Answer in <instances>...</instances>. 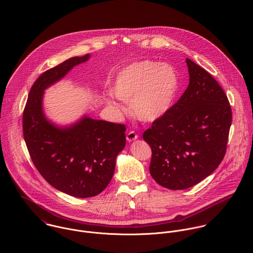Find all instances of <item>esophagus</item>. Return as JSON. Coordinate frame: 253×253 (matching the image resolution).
<instances>
[{"label":"esophagus","instance_id":"1","mask_svg":"<svg viewBox=\"0 0 253 253\" xmlns=\"http://www.w3.org/2000/svg\"><path fill=\"white\" fill-rule=\"evenodd\" d=\"M126 139L129 143L133 142V141H136L138 139V135L134 132V131H130L127 135H126Z\"/></svg>","mask_w":253,"mask_h":253}]
</instances>
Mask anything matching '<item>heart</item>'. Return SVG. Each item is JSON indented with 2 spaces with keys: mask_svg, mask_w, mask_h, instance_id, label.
Wrapping results in <instances>:
<instances>
[{
  "mask_svg": "<svg viewBox=\"0 0 253 253\" xmlns=\"http://www.w3.org/2000/svg\"><path fill=\"white\" fill-rule=\"evenodd\" d=\"M179 85L178 73L171 64L146 59L120 70L113 80L111 92L117 99L130 102L135 117L152 123L170 110ZM107 102L115 105L110 99Z\"/></svg>",
  "mask_w": 253,
  "mask_h": 253,
  "instance_id": "heart-1",
  "label": "heart"
}]
</instances>
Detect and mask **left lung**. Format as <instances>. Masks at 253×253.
I'll return each mask as SVG.
<instances>
[{"instance_id":"left-lung-1","label":"left lung","mask_w":253,"mask_h":253,"mask_svg":"<svg viewBox=\"0 0 253 253\" xmlns=\"http://www.w3.org/2000/svg\"><path fill=\"white\" fill-rule=\"evenodd\" d=\"M186 62L188 88L143 134L152 148L151 175L169 190L191 188L219 166L232 123L230 102L218 82L193 60Z\"/></svg>"}]
</instances>
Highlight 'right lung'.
Here are the masks:
<instances>
[{
    "mask_svg": "<svg viewBox=\"0 0 253 253\" xmlns=\"http://www.w3.org/2000/svg\"><path fill=\"white\" fill-rule=\"evenodd\" d=\"M89 58V53L74 56L41 74L23 111V136L35 167L54 189L80 199L101 194L109 184L125 148L126 128L88 115L58 126L47 118L43 98L47 88Z\"/></svg>",
    "mask_w": 253,
    "mask_h": 253,
    "instance_id": "obj_1",
    "label": "right lung"
}]
</instances>
